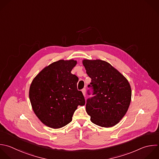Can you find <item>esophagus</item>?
<instances>
[{
	"label": "esophagus",
	"mask_w": 159,
	"mask_h": 159,
	"mask_svg": "<svg viewBox=\"0 0 159 159\" xmlns=\"http://www.w3.org/2000/svg\"><path fill=\"white\" fill-rule=\"evenodd\" d=\"M81 91H82L83 95L85 96V94H86V89H85V88H83V89L81 90Z\"/></svg>",
	"instance_id": "obj_1"
}]
</instances>
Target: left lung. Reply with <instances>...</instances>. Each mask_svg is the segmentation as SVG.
<instances>
[{
    "label": "left lung",
    "mask_w": 159,
    "mask_h": 159,
    "mask_svg": "<svg viewBox=\"0 0 159 159\" xmlns=\"http://www.w3.org/2000/svg\"><path fill=\"white\" fill-rule=\"evenodd\" d=\"M86 73L91 78L95 96L87 100L86 111L93 123L111 127L126 114L131 101V88L127 80L109 63L101 60H83Z\"/></svg>",
    "instance_id": "obj_1"
}]
</instances>
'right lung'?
I'll use <instances>...</instances> for the list:
<instances>
[{
	"label": "right lung",
	"mask_w": 159,
	"mask_h": 159,
	"mask_svg": "<svg viewBox=\"0 0 159 159\" xmlns=\"http://www.w3.org/2000/svg\"><path fill=\"white\" fill-rule=\"evenodd\" d=\"M77 61L61 60L45 67L33 80L29 98L34 112L45 125L59 129L72 120L85 99L77 89L78 78L71 74Z\"/></svg>",
	"instance_id": "1"
}]
</instances>
